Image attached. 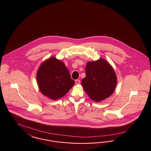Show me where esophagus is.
<instances>
[{"label":"esophagus","instance_id":"34e87169","mask_svg":"<svg viewBox=\"0 0 151 151\" xmlns=\"http://www.w3.org/2000/svg\"><path fill=\"white\" fill-rule=\"evenodd\" d=\"M80 83V80L78 79V80H75V84H79Z\"/></svg>","mask_w":151,"mask_h":151}]
</instances>
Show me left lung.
<instances>
[{
  "mask_svg": "<svg viewBox=\"0 0 151 151\" xmlns=\"http://www.w3.org/2000/svg\"><path fill=\"white\" fill-rule=\"evenodd\" d=\"M86 76L81 84L89 97L99 102L111 96L115 91L117 78L114 70L103 59L89 62L85 67Z\"/></svg>",
  "mask_w": 151,
  "mask_h": 151,
  "instance_id": "8db88e82",
  "label": "left lung"
}]
</instances>
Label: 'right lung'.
Returning <instances> with one entry per match:
<instances>
[{
  "instance_id": "right-lung-1",
  "label": "right lung",
  "mask_w": 151,
  "mask_h": 151,
  "mask_svg": "<svg viewBox=\"0 0 151 151\" xmlns=\"http://www.w3.org/2000/svg\"><path fill=\"white\" fill-rule=\"evenodd\" d=\"M36 79L40 91L53 100L63 97L75 84L65 64L55 57L50 58L40 65Z\"/></svg>"
}]
</instances>
